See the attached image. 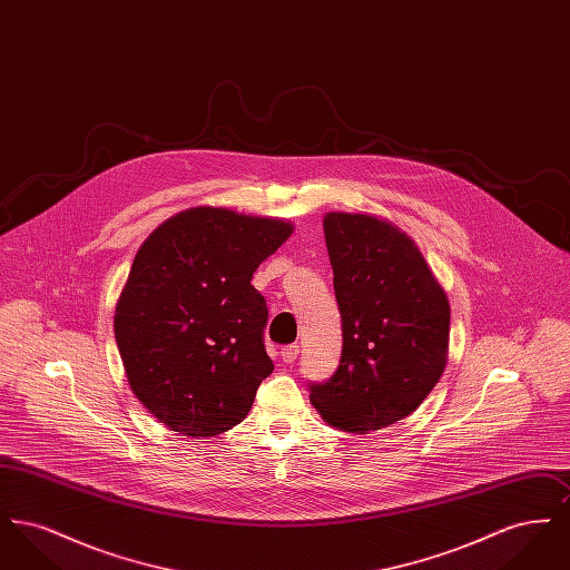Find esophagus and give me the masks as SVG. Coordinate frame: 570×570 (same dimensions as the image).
Segmentation results:
<instances>
[{"mask_svg": "<svg viewBox=\"0 0 570 570\" xmlns=\"http://www.w3.org/2000/svg\"><path fill=\"white\" fill-rule=\"evenodd\" d=\"M282 358H284V363H295L298 356V346L297 344H288V346H284L282 348Z\"/></svg>", "mask_w": 570, "mask_h": 570, "instance_id": "obj_1", "label": "esophagus"}]
</instances>
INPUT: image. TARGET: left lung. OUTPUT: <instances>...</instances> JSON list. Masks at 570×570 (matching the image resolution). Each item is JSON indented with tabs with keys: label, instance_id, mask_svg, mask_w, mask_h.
Segmentation results:
<instances>
[{
	"label": "left lung",
	"instance_id": "8db88e82",
	"mask_svg": "<svg viewBox=\"0 0 570 570\" xmlns=\"http://www.w3.org/2000/svg\"><path fill=\"white\" fill-rule=\"evenodd\" d=\"M342 356L309 400L337 430L367 434L414 412L444 372L451 309L419 247L393 224L326 214Z\"/></svg>",
	"mask_w": 570,
	"mask_h": 570
}]
</instances>
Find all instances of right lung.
Segmentation results:
<instances>
[{
    "instance_id": "add662e5",
    "label": "right lung",
    "mask_w": 570,
    "mask_h": 570,
    "mask_svg": "<svg viewBox=\"0 0 570 570\" xmlns=\"http://www.w3.org/2000/svg\"><path fill=\"white\" fill-rule=\"evenodd\" d=\"M291 233L284 219L196 207L136 252L115 340L136 397L173 432L209 438L249 412L273 372L267 301L249 279Z\"/></svg>"
}]
</instances>
